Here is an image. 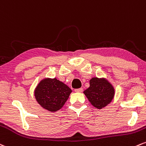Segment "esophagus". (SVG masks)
<instances>
[{
    "instance_id": "34e87169",
    "label": "esophagus",
    "mask_w": 146,
    "mask_h": 146,
    "mask_svg": "<svg viewBox=\"0 0 146 146\" xmlns=\"http://www.w3.org/2000/svg\"><path fill=\"white\" fill-rule=\"evenodd\" d=\"M75 92H79V93H80V92H83V88H78V89H76V90H74Z\"/></svg>"
}]
</instances>
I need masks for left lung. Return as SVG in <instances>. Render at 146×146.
I'll return each mask as SVG.
<instances>
[{
  "mask_svg": "<svg viewBox=\"0 0 146 146\" xmlns=\"http://www.w3.org/2000/svg\"><path fill=\"white\" fill-rule=\"evenodd\" d=\"M90 87L83 93L94 107L102 109L110 103L113 98L115 91L107 80L93 78L90 80Z\"/></svg>",
  "mask_w": 146,
  "mask_h": 146,
  "instance_id": "8db88e82",
  "label": "left lung"
}]
</instances>
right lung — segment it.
<instances>
[{
	"instance_id": "right-lung-1",
	"label": "right lung",
	"mask_w": 146,
	"mask_h": 146,
	"mask_svg": "<svg viewBox=\"0 0 146 146\" xmlns=\"http://www.w3.org/2000/svg\"><path fill=\"white\" fill-rule=\"evenodd\" d=\"M71 92L69 87L54 78L42 80L36 87L35 96L43 108L54 112L62 108Z\"/></svg>"
}]
</instances>
